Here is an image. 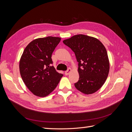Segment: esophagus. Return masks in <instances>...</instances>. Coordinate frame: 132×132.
Instances as JSON below:
<instances>
[{
  "label": "esophagus",
  "instance_id": "obj_1",
  "mask_svg": "<svg viewBox=\"0 0 132 132\" xmlns=\"http://www.w3.org/2000/svg\"><path fill=\"white\" fill-rule=\"evenodd\" d=\"M70 71H71V69L70 68H69L68 69L65 71V75H68V74L70 73Z\"/></svg>",
  "mask_w": 132,
  "mask_h": 132
}]
</instances>
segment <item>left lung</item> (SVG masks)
I'll use <instances>...</instances> for the list:
<instances>
[{"label": "left lung", "mask_w": 132, "mask_h": 132, "mask_svg": "<svg viewBox=\"0 0 132 132\" xmlns=\"http://www.w3.org/2000/svg\"><path fill=\"white\" fill-rule=\"evenodd\" d=\"M75 55L78 62L79 79L76 88L85 94H91L105 83L110 70L107 51L97 38L84 35L73 36L64 40Z\"/></svg>", "instance_id": "left-lung-1"}]
</instances>
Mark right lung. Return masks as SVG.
Returning <instances> with one entry per match:
<instances>
[{"instance_id": "right-lung-1", "label": "right lung", "mask_w": 132, "mask_h": 132, "mask_svg": "<svg viewBox=\"0 0 132 132\" xmlns=\"http://www.w3.org/2000/svg\"><path fill=\"white\" fill-rule=\"evenodd\" d=\"M61 39L52 36L37 38L23 51L19 64L21 77L27 88L37 96L49 95L63 76L51 66L52 54Z\"/></svg>"}]
</instances>
